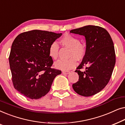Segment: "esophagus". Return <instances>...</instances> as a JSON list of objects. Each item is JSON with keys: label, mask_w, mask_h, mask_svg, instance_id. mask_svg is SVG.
Listing matches in <instances>:
<instances>
[{"label": "esophagus", "mask_w": 125, "mask_h": 125, "mask_svg": "<svg viewBox=\"0 0 125 125\" xmlns=\"http://www.w3.org/2000/svg\"><path fill=\"white\" fill-rule=\"evenodd\" d=\"M62 73L64 74H68L70 73V72L69 71H63Z\"/></svg>", "instance_id": "esophagus-1"}]
</instances>
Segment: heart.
I'll list each match as a JSON object with an SVG mask.
<instances>
[{
    "label": "heart",
    "instance_id": "obj_1",
    "mask_svg": "<svg viewBox=\"0 0 125 125\" xmlns=\"http://www.w3.org/2000/svg\"><path fill=\"white\" fill-rule=\"evenodd\" d=\"M60 43L64 47L70 48L69 57L71 58L68 60H59L54 63V66L62 71H69L77 65L76 59L80 60L84 57L86 49L77 37L69 33H65L60 39ZM59 51V47L57 43L53 42L49 47V56L52 59H57Z\"/></svg>",
    "mask_w": 125,
    "mask_h": 125
}]
</instances>
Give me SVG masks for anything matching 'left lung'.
Returning a JSON list of instances; mask_svg holds the SVG:
<instances>
[{
  "instance_id": "obj_1",
  "label": "left lung",
  "mask_w": 125,
  "mask_h": 125,
  "mask_svg": "<svg viewBox=\"0 0 125 125\" xmlns=\"http://www.w3.org/2000/svg\"><path fill=\"white\" fill-rule=\"evenodd\" d=\"M84 36L86 53L76 72L79 76L73 89L78 94L92 96L103 89L108 83L115 64L114 44L105 29L95 25H86L70 31ZM86 66L84 71L81 69Z\"/></svg>"
}]
</instances>
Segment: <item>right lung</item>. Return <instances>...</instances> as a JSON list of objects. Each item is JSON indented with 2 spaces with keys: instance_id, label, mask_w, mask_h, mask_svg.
Here are the masks:
<instances>
[{
  "instance_id": "add662e5",
  "label": "right lung",
  "mask_w": 125,
  "mask_h": 125,
  "mask_svg": "<svg viewBox=\"0 0 125 125\" xmlns=\"http://www.w3.org/2000/svg\"><path fill=\"white\" fill-rule=\"evenodd\" d=\"M62 33L32 30L19 35L9 56L13 86L29 98H40L50 90L54 78L61 71L51 68L53 61L48 54L50 45Z\"/></svg>"
}]
</instances>
